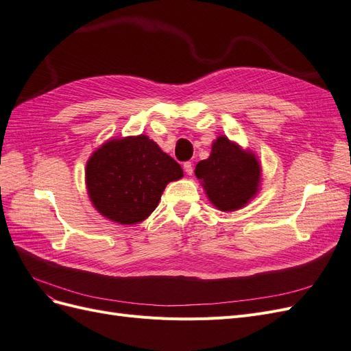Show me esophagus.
Returning a JSON list of instances; mask_svg holds the SVG:
<instances>
[{"label": "esophagus", "instance_id": "esophagus-1", "mask_svg": "<svg viewBox=\"0 0 351 351\" xmlns=\"http://www.w3.org/2000/svg\"><path fill=\"white\" fill-rule=\"evenodd\" d=\"M184 171H186L187 176H192L193 174V164L190 162V161L184 162Z\"/></svg>", "mask_w": 351, "mask_h": 351}]
</instances>
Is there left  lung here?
<instances>
[{
    "instance_id": "1",
    "label": "left lung",
    "mask_w": 351,
    "mask_h": 351,
    "mask_svg": "<svg viewBox=\"0 0 351 351\" xmlns=\"http://www.w3.org/2000/svg\"><path fill=\"white\" fill-rule=\"evenodd\" d=\"M195 174L210 204L222 212H232L258 195L262 168L252 151L243 149L227 136H218L209 158L197 162Z\"/></svg>"
}]
</instances>
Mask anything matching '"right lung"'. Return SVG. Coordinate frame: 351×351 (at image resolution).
<instances>
[{
	"instance_id": "obj_1",
	"label": "right lung",
	"mask_w": 351,
	"mask_h": 351,
	"mask_svg": "<svg viewBox=\"0 0 351 351\" xmlns=\"http://www.w3.org/2000/svg\"><path fill=\"white\" fill-rule=\"evenodd\" d=\"M183 169L146 134L110 139L86 162L88 195L102 217L121 226L145 221Z\"/></svg>"
}]
</instances>
